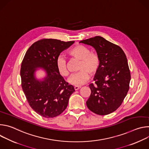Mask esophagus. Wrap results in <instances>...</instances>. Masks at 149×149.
Returning <instances> with one entry per match:
<instances>
[{"instance_id":"1","label":"esophagus","mask_w":149,"mask_h":149,"mask_svg":"<svg viewBox=\"0 0 149 149\" xmlns=\"http://www.w3.org/2000/svg\"><path fill=\"white\" fill-rule=\"evenodd\" d=\"M81 86H75L74 87V89H75V90L76 91V90H78L79 89H80L81 88Z\"/></svg>"}]
</instances>
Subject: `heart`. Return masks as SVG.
Listing matches in <instances>:
<instances>
[{"label": "heart", "mask_w": 149, "mask_h": 149, "mask_svg": "<svg viewBox=\"0 0 149 149\" xmlns=\"http://www.w3.org/2000/svg\"><path fill=\"white\" fill-rule=\"evenodd\" d=\"M68 54L70 56L80 59L78 72L72 74L68 79L69 84L73 86H81L86 82L90 78V74L95 75L100 66L99 56L86 46L78 45L71 48ZM56 65L59 73L63 77H67L69 71L67 69V59L63 55H59L56 60Z\"/></svg>", "instance_id": "1"}]
</instances>
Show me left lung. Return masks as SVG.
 Returning <instances> with one entry per match:
<instances>
[{
  "label": "left lung",
  "mask_w": 149,
  "mask_h": 149,
  "mask_svg": "<svg viewBox=\"0 0 149 149\" xmlns=\"http://www.w3.org/2000/svg\"><path fill=\"white\" fill-rule=\"evenodd\" d=\"M79 42L93 47L100 59L95 84L89 85L87 107L98 115L110 114L121 105L129 90L131 76L126 56L120 47L100 36Z\"/></svg>",
  "instance_id": "1"
}]
</instances>
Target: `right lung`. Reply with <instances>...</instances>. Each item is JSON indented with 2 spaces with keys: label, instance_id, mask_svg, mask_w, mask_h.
I'll use <instances>...</instances> for the list:
<instances>
[{
  "label": "right lung",
  "instance_id": "1",
  "mask_svg": "<svg viewBox=\"0 0 149 149\" xmlns=\"http://www.w3.org/2000/svg\"><path fill=\"white\" fill-rule=\"evenodd\" d=\"M74 43V41L44 39L33 43L25 54L20 68L22 88L31 108L42 117L54 118L61 114L75 91L74 87L59 73L56 65L61 52ZM39 69L46 72L44 78H36V72Z\"/></svg>",
  "mask_w": 149,
  "mask_h": 149
}]
</instances>
